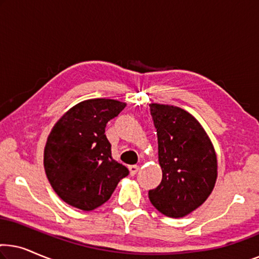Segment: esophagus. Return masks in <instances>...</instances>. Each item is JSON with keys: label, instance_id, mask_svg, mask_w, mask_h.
Returning <instances> with one entry per match:
<instances>
[{"label": "esophagus", "instance_id": "obj_1", "mask_svg": "<svg viewBox=\"0 0 259 259\" xmlns=\"http://www.w3.org/2000/svg\"><path fill=\"white\" fill-rule=\"evenodd\" d=\"M128 168H130L131 176H136L138 171H139V166H138V165H131Z\"/></svg>", "mask_w": 259, "mask_h": 259}]
</instances>
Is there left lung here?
Listing matches in <instances>:
<instances>
[{
  "label": "left lung",
  "mask_w": 259,
  "mask_h": 259,
  "mask_svg": "<svg viewBox=\"0 0 259 259\" xmlns=\"http://www.w3.org/2000/svg\"><path fill=\"white\" fill-rule=\"evenodd\" d=\"M158 136L161 183L148 191L151 203L162 214L182 218L199 207L213 190L217 158L200 123L179 107L152 104Z\"/></svg>",
  "instance_id": "1"
}]
</instances>
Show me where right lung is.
<instances>
[{"label":"right lung","mask_w":259,"mask_h":259,"mask_svg":"<svg viewBox=\"0 0 259 259\" xmlns=\"http://www.w3.org/2000/svg\"><path fill=\"white\" fill-rule=\"evenodd\" d=\"M123 102L92 99L70 108L49 134L45 169L53 190L67 204L92 211L106 203L128 168L112 157L105 134Z\"/></svg>","instance_id":"obj_1"}]
</instances>
